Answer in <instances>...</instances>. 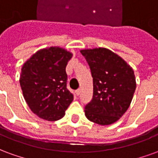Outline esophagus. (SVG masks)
<instances>
[{"label": "esophagus", "mask_w": 158, "mask_h": 158, "mask_svg": "<svg viewBox=\"0 0 158 158\" xmlns=\"http://www.w3.org/2000/svg\"><path fill=\"white\" fill-rule=\"evenodd\" d=\"M80 93H81V89L79 88V89H77V90L76 91V94H77V96H79V95H80Z\"/></svg>", "instance_id": "obj_1"}]
</instances>
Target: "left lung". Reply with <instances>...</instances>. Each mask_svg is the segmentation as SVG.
Returning <instances> with one entry per match:
<instances>
[{"instance_id":"obj_1","label":"left lung","mask_w":158,"mask_h":158,"mask_svg":"<svg viewBox=\"0 0 158 158\" xmlns=\"http://www.w3.org/2000/svg\"><path fill=\"white\" fill-rule=\"evenodd\" d=\"M93 77V95L85 115L102 125L113 124L131 104L136 87L134 71L118 55L104 48L81 50Z\"/></svg>"}]
</instances>
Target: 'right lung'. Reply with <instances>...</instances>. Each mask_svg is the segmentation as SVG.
<instances>
[{
    "label": "right lung",
    "instance_id": "right-lung-1",
    "mask_svg": "<svg viewBox=\"0 0 158 158\" xmlns=\"http://www.w3.org/2000/svg\"><path fill=\"white\" fill-rule=\"evenodd\" d=\"M72 54L59 47L40 49L22 68L20 86L32 112L48 121L65 115L73 100L66 88L65 67Z\"/></svg>",
    "mask_w": 158,
    "mask_h": 158
}]
</instances>
